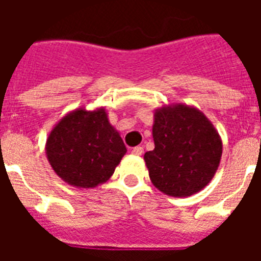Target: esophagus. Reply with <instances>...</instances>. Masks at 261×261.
<instances>
[{
  "label": "esophagus",
  "mask_w": 261,
  "mask_h": 261,
  "mask_svg": "<svg viewBox=\"0 0 261 261\" xmlns=\"http://www.w3.org/2000/svg\"><path fill=\"white\" fill-rule=\"evenodd\" d=\"M131 153H133L134 155H141L143 153V149L141 146H135L131 149Z\"/></svg>",
  "instance_id": "esophagus-1"
}]
</instances>
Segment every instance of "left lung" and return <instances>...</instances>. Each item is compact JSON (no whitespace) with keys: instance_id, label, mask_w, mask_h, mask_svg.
<instances>
[{"instance_id":"1","label":"left lung","mask_w":261,"mask_h":261,"mask_svg":"<svg viewBox=\"0 0 261 261\" xmlns=\"http://www.w3.org/2000/svg\"><path fill=\"white\" fill-rule=\"evenodd\" d=\"M154 149L143 155L155 188L173 198L202 191L222 157V139L202 111L182 102L154 111Z\"/></svg>"}]
</instances>
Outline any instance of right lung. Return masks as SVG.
<instances>
[{"label":"right lung","mask_w":261,"mask_h":261,"mask_svg":"<svg viewBox=\"0 0 261 261\" xmlns=\"http://www.w3.org/2000/svg\"><path fill=\"white\" fill-rule=\"evenodd\" d=\"M126 153L104 107L92 111L80 107L67 112L46 141L53 171L77 188H94L106 182Z\"/></svg>","instance_id":"add662e5"}]
</instances>
